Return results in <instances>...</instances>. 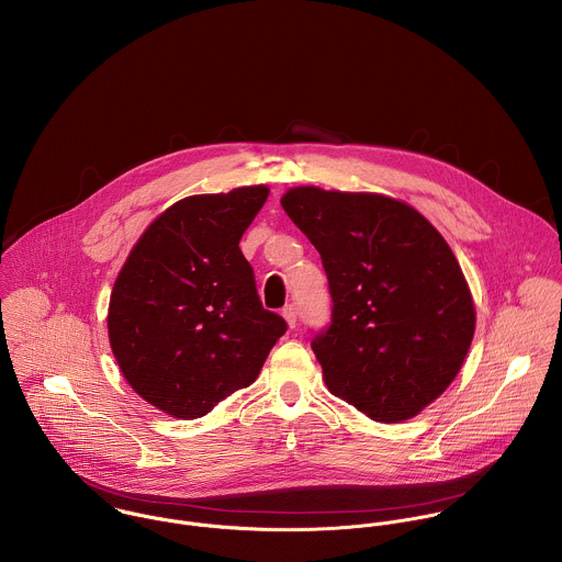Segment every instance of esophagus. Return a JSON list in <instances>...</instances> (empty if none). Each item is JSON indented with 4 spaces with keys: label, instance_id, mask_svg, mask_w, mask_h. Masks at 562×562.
Returning a JSON list of instances; mask_svg holds the SVG:
<instances>
[{
    "label": "esophagus",
    "instance_id": "esophagus-1",
    "mask_svg": "<svg viewBox=\"0 0 562 562\" xmlns=\"http://www.w3.org/2000/svg\"><path fill=\"white\" fill-rule=\"evenodd\" d=\"M281 316H283V321L288 322V326H290V328H294V326H296V310H294V305L283 307Z\"/></svg>",
    "mask_w": 562,
    "mask_h": 562
}]
</instances>
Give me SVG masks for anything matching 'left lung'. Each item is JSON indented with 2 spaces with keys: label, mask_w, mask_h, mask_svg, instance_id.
<instances>
[{
  "label": "left lung",
  "mask_w": 562,
  "mask_h": 562,
  "mask_svg": "<svg viewBox=\"0 0 562 562\" xmlns=\"http://www.w3.org/2000/svg\"><path fill=\"white\" fill-rule=\"evenodd\" d=\"M281 205L321 252L330 324L312 348L328 392L396 424L437 401L474 339L476 310L443 236L376 192L290 188Z\"/></svg>",
  "instance_id": "left-lung-1"
}]
</instances>
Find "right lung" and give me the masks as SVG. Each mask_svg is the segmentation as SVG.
I'll return each instance as SVG.
<instances>
[{
    "label": "right lung",
    "instance_id": "right-lung-1",
    "mask_svg": "<svg viewBox=\"0 0 562 562\" xmlns=\"http://www.w3.org/2000/svg\"><path fill=\"white\" fill-rule=\"evenodd\" d=\"M268 186L194 194L145 229L110 296L108 337L132 390L170 417L248 387L288 324L261 307L241 234Z\"/></svg>",
    "mask_w": 562,
    "mask_h": 562
}]
</instances>
